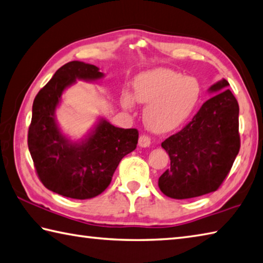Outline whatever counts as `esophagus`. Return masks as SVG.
Masks as SVG:
<instances>
[{"mask_svg":"<svg viewBox=\"0 0 263 263\" xmlns=\"http://www.w3.org/2000/svg\"><path fill=\"white\" fill-rule=\"evenodd\" d=\"M138 145L141 147H148L151 145V140L150 137L146 135H141L140 138H138Z\"/></svg>","mask_w":263,"mask_h":263,"instance_id":"34e87169","label":"esophagus"}]
</instances>
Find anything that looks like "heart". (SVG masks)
I'll return each mask as SVG.
<instances>
[{
    "label": "heart",
    "mask_w": 263,
    "mask_h": 263,
    "mask_svg": "<svg viewBox=\"0 0 263 263\" xmlns=\"http://www.w3.org/2000/svg\"><path fill=\"white\" fill-rule=\"evenodd\" d=\"M201 88L196 79L168 68L140 74L134 82V97L123 93L122 106L132 110L136 102L145 104L144 122L153 133L167 134L181 128L199 104Z\"/></svg>",
    "instance_id": "obj_1"
}]
</instances>
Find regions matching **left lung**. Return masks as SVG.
<instances>
[{"label":"left lung","instance_id":"left-lung-1","mask_svg":"<svg viewBox=\"0 0 263 263\" xmlns=\"http://www.w3.org/2000/svg\"><path fill=\"white\" fill-rule=\"evenodd\" d=\"M226 79L211 86L210 100L181 132L161 143L171 166L159 177L161 192L189 199L216 191L230 172L240 147L238 102Z\"/></svg>","mask_w":263,"mask_h":263}]
</instances>
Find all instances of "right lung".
Masks as SVG:
<instances>
[{
    "label": "right lung",
    "mask_w": 263,
    "mask_h": 263,
    "mask_svg": "<svg viewBox=\"0 0 263 263\" xmlns=\"http://www.w3.org/2000/svg\"><path fill=\"white\" fill-rule=\"evenodd\" d=\"M104 78L91 64L73 61L56 71L33 102L28 148L43 185L73 199H89L106 189L119 162L136 148L137 129H123L98 118L85 137L72 141L56 119L63 92L78 80Z\"/></svg>",
    "instance_id": "add662e5"
}]
</instances>
